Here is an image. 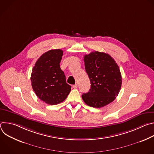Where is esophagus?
<instances>
[{"mask_svg":"<svg viewBox=\"0 0 154 154\" xmlns=\"http://www.w3.org/2000/svg\"><path fill=\"white\" fill-rule=\"evenodd\" d=\"M72 87L74 88H77L78 87V85H77V84H75V85H72Z\"/></svg>","mask_w":154,"mask_h":154,"instance_id":"esophagus-1","label":"esophagus"}]
</instances>
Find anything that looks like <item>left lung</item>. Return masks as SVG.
Returning <instances> with one entry per match:
<instances>
[{
	"label": "left lung",
	"instance_id": "left-lung-1",
	"mask_svg": "<svg viewBox=\"0 0 154 154\" xmlns=\"http://www.w3.org/2000/svg\"><path fill=\"white\" fill-rule=\"evenodd\" d=\"M86 72L91 88L82 96L84 102L90 106L101 108L112 102L118 96L122 85L119 68L108 54L97 51L84 57Z\"/></svg>",
	"mask_w": 154,
	"mask_h": 154
}]
</instances>
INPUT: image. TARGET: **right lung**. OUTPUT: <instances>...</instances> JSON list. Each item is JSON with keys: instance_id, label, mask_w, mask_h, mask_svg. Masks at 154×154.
I'll use <instances>...</instances> for the list:
<instances>
[{"instance_id": "obj_1", "label": "right lung", "mask_w": 154, "mask_h": 154, "mask_svg": "<svg viewBox=\"0 0 154 154\" xmlns=\"http://www.w3.org/2000/svg\"><path fill=\"white\" fill-rule=\"evenodd\" d=\"M63 51L50 50L36 61L31 75L33 90L37 97L48 104L54 105L64 101L71 90L66 81L60 63Z\"/></svg>"}]
</instances>
